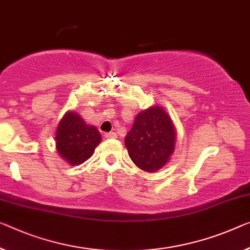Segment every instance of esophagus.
<instances>
[{"instance_id": "obj_1", "label": "esophagus", "mask_w": 250, "mask_h": 250, "mask_svg": "<svg viewBox=\"0 0 250 250\" xmlns=\"http://www.w3.org/2000/svg\"><path fill=\"white\" fill-rule=\"evenodd\" d=\"M105 137L106 138H116L117 137V134L115 132H109V133H106L105 134Z\"/></svg>"}]
</instances>
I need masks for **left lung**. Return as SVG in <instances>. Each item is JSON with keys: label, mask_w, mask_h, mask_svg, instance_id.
I'll use <instances>...</instances> for the list:
<instances>
[{"label": "left lung", "mask_w": 250, "mask_h": 250, "mask_svg": "<svg viewBox=\"0 0 250 250\" xmlns=\"http://www.w3.org/2000/svg\"><path fill=\"white\" fill-rule=\"evenodd\" d=\"M175 132L167 114L159 106L138 114L125 137L128 155L145 172L160 170L174 151Z\"/></svg>", "instance_id": "left-lung-1"}]
</instances>
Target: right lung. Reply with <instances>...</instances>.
Instances as JSON below:
<instances>
[{
	"instance_id": "1",
	"label": "right lung",
	"mask_w": 250,
	"mask_h": 250,
	"mask_svg": "<svg viewBox=\"0 0 250 250\" xmlns=\"http://www.w3.org/2000/svg\"><path fill=\"white\" fill-rule=\"evenodd\" d=\"M102 136L95 126H88L79 115L69 112L60 121L56 133L58 153L72 165L89 159Z\"/></svg>"
}]
</instances>
